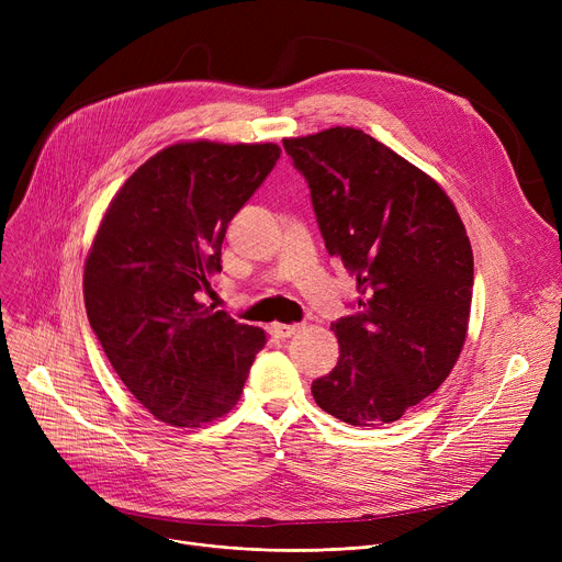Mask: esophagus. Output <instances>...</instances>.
<instances>
[{
	"instance_id": "1",
	"label": "esophagus",
	"mask_w": 562,
	"mask_h": 562,
	"mask_svg": "<svg viewBox=\"0 0 562 562\" xmlns=\"http://www.w3.org/2000/svg\"><path fill=\"white\" fill-rule=\"evenodd\" d=\"M301 330V326H286V323H271L269 333L276 339H289L291 335H296Z\"/></svg>"
}]
</instances>
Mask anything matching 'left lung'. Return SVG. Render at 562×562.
Instances as JSON below:
<instances>
[{"label": "left lung", "instance_id": "obj_1", "mask_svg": "<svg viewBox=\"0 0 562 562\" xmlns=\"http://www.w3.org/2000/svg\"><path fill=\"white\" fill-rule=\"evenodd\" d=\"M310 182L330 257L358 280L337 321V367L312 385L321 409L382 426L432 394L469 330L474 255L456 204L428 172L356 127L282 138Z\"/></svg>", "mask_w": 562, "mask_h": 562}]
</instances>
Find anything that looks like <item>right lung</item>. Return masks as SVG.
<instances>
[{"instance_id":"right-lung-1","label":"right lung","mask_w":562,"mask_h":562,"mask_svg":"<svg viewBox=\"0 0 562 562\" xmlns=\"http://www.w3.org/2000/svg\"><path fill=\"white\" fill-rule=\"evenodd\" d=\"M276 143L180 140L117 189L83 261L106 358L159 422L200 428L236 405L266 333L198 301L221 273L234 214L280 159Z\"/></svg>"}]
</instances>
